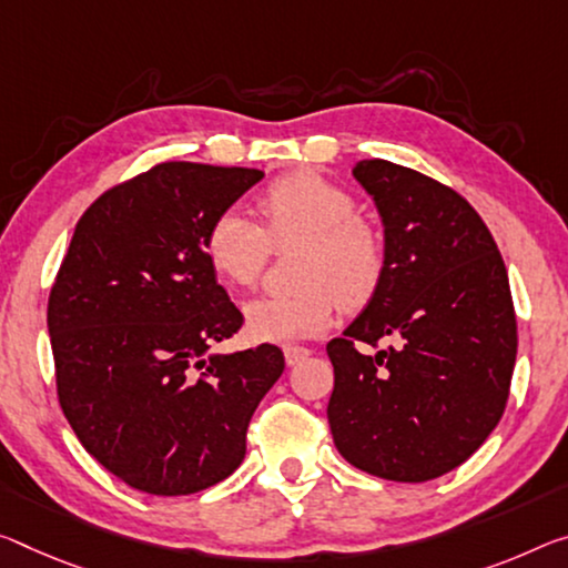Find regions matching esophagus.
Returning a JSON list of instances; mask_svg holds the SVG:
<instances>
[{
    "mask_svg": "<svg viewBox=\"0 0 568 568\" xmlns=\"http://www.w3.org/2000/svg\"><path fill=\"white\" fill-rule=\"evenodd\" d=\"M283 354H285L287 366H295V364H301L303 358L311 356V348H305V346H285Z\"/></svg>",
    "mask_w": 568,
    "mask_h": 568,
    "instance_id": "34e87169",
    "label": "esophagus"
}]
</instances>
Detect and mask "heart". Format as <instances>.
Masks as SVG:
<instances>
[{"instance_id":"heart-1","label":"heart","mask_w":568,"mask_h":568,"mask_svg":"<svg viewBox=\"0 0 568 568\" xmlns=\"http://www.w3.org/2000/svg\"><path fill=\"white\" fill-rule=\"evenodd\" d=\"M260 224L235 206L217 212L204 232V255L222 283L257 285L273 247L301 242L293 293L263 295L245 305L247 331L260 341L321 336L338 303L362 308L386 273L382 227L356 212L354 194L316 171H291L255 200Z\"/></svg>"}]
</instances>
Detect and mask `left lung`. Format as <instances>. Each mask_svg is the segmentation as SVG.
I'll list each match as a JSON object with an SVG mask.
<instances>
[{
    "label": "left lung",
    "mask_w": 568,
    "mask_h": 568,
    "mask_svg": "<svg viewBox=\"0 0 568 568\" xmlns=\"http://www.w3.org/2000/svg\"><path fill=\"white\" fill-rule=\"evenodd\" d=\"M354 176L389 255L379 291L326 346L331 435L358 470L425 483L463 465L506 409L518 348L506 263L453 186L384 159Z\"/></svg>",
    "instance_id": "8db88e82"
}]
</instances>
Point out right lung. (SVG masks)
Segmentation results:
<instances>
[{"mask_svg": "<svg viewBox=\"0 0 568 568\" xmlns=\"http://www.w3.org/2000/svg\"><path fill=\"white\" fill-rule=\"evenodd\" d=\"M263 171L164 161L78 220L48 301L62 414L131 488L189 495L240 467L252 412L283 374L275 344L206 354L242 313L204 255L212 217Z\"/></svg>", "mask_w": 568, "mask_h": 568, "instance_id": "add662e5", "label": "right lung"}]
</instances>
